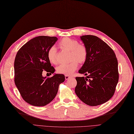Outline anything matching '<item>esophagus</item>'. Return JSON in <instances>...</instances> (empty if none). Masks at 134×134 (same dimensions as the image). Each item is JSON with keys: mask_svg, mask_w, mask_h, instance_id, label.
<instances>
[{"mask_svg": "<svg viewBox=\"0 0 134 134\" xmlns=\"http://www.w3.org/2000/svg\"><path fill=\"white\" fill-rule=\"evenodd\" d=\"M72 77L71 76H68V75H65V79L66 80H69L71 78H72Z\"/></svg>", "mask_w": 134, "mask_h": 134, "instance_id": "1", "label": "esophagus"}]
</instances>
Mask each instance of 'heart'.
<instances>
[{"label": "heart", "instance_id": "b5f03b06", "mask_svg": "<svg viewBox=\"0 0 134 134\" xmlns=\"http://www.w3.org/2000/svg\"><path fill=\"white\" fill-rule=\"evenodd\" d=\"M59 45L63 50L70 52L69 59L71 62L59 65L56 68V71L59 74L69 75L78 68V62L80 64H82L86 61L88 55L87 48L83 44H79L76 40L68 37L61 40ZM47 56L51 63L54 65L58 64V51L54 46L49 48Z\"/></svg>", "mask_w": 134, "mask_h": 134}]
</instances>
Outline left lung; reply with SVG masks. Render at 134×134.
<instances>
[{
  "instance_id": "obj_1",
  "label": "left lung",
  "mask_w": 134,
  "mask_h": 134,
  "mask_svg": "<svg viewBox=\"0 0 134 134\" xmlns=\"http://www.w3.org/2000/svg\"><path fill=\"white\" fill-rule=\"evenodd\" d=\"M81 40L88 55L79 73L87 76L76 77L75 92L84 103L97 106L108 102L115 93L119 79L118 61L112 49L99 37L83 35Z\"/></svg>"
}]
</instances>
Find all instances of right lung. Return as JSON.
<instances>
[{
  "instance_id": "1",
  "label": "right lung",
  "mask_w": 134,
  "mask_h": 134,
  "mask_svg": "<svg viewBox=\"0 0 134 134\" xmlns=\"http://www.w3.org/2000/svg\"><path fill=\"white\" fill-rule=\"evenodd\" d=\"M58 40L56 37L40 36L28 41L18 51L14 63L15 83L23 99L36 107L51 102L58 93L60 84L65 81L63 74L51 78L42 76L55 72L47 56L49 48Z\"/></svg>"
}]
</instances>
